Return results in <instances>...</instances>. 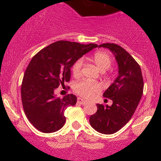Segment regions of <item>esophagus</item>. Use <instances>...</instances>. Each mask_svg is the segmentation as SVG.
Listing matches in <instances>:
<instances>
[{
	"instance_id": "34e87169",
	"label": "esophagus",
	"mask_w": 161,
	"mask_h": 161,
	"mask_svg": "<svg viewBox=\"0 0 161 161\" xmlns=\"http://www.w3.org/2000/svg\"><path fill=\"white\" fill-rule=\"evenodd\" d=\"M77 102L79 103V104H85L86 103V101H85L84 99L81 98V97H78L77 98Z\"/></svg>"
}]
</instances>
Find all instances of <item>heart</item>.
Segmentation results:
<instances>
[{
    "mask_svg": "<svg viewBox=\"0 0 161 161\" xmlns=\"http://www.w3.org/2000/svg\"><path fill=\"white\" fill-rule=\"evenodd\" d=\"M92 60L101 72L106 71L110 67L112 64V58L108 53L104 51H97L92 57ZM83 62L82 59H79L73 64L72 67L73 75L75 77L80 75L82 72ZM73 89L78 95L86 98H89L97 93L101 89V86L97 82H91L88 81H81L75 83Z\"/></svg>",
    "mask_w": 161,
    "mask_h": 161,
    "instance_id": "1",
    "label": "heart"
}]
</instances>
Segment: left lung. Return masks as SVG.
Here are the masks:
<instances>
[{"instance_id": "left-lung-1", "label": "left lung", "mask_w": 161, "mask_h": 161, "mask_svg": "<svg viewBox=\"0 0 161 161\" xmlns=\"http://www.w3.org/2000/svg\"><path fill=\"white\" fill-rule=\"evenodd\" d=\"M98 47L108 48L118 64V75L104 92V97L113 101L111 106L97 104V110L90 116L92 128L102 134H114L129 121L143 94L142 70L135 59L120 46L105 43Z\"/></svg>"}]
</instances>
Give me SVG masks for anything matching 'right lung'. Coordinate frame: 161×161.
<instances>
[{"mask_svg": "<svg viewBox=\"0 0 161 161\" xmlns=\"http://www.w3.org/2000/svg\"><path fill=\"white\" fill-rule=\"evenodd\" d=\"M97 47L95 44L58 41L32 57L23 76L21 97L25 115L35 128L51 133L64 126V111L74 106L77 97L70 94L60 98L54 95L55 89L69 82L73 64Z\"/></svg>", "mask_w": 161, "mask_h": 161, "instance_id": "1", "label": "right lung"}]
</instances>
